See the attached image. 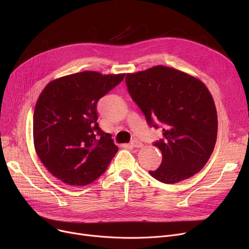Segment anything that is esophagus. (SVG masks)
Masks as SVG:
<instances>
[{"label":"esophagus","instance_id":"esophagus-1","mask_svg":"<svg viewBox=\"0 0 249 249\" xmlns=\"http://www.w3.org/2000/svg\"><path fill=\"white\" fill-rule=\"evenodd\" d=\"M130 146L135 147V148H140L143 146V143L138 140H133L131 143H130Z\"/></svg>","mask_w":249,"mask_h":249}]
</instances>
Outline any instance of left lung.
<instances>
[{"label":"left lung","instance_id":"obj_1","mask_svg":"<svg viewBox=\"0 0 249 249\" xmlns=\"http://www.w3.org/2000/svg\"><path fill=\"white\" fill-rule=\"evenodd\" d=\"M128 93L150 127L162 128L155 141L162 154L149 174L164 184L187 179L205 166L214 150L218 120L207 87L188 73L158 65L125 77Z\"/></svg>","mask_w":249,"mask_h":249}]
</instances>
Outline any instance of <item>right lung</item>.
<instances>
[{
	"instance_id": "1",
	"label": "right lung",
	"mask_w": 249,
	"mask_h": 249,
	"mask_svg": "<svg viewBox=\"0 0 249 249\" xmlns=\"http://www.w3.org/2000/svg\"><path fill=\"white\" fill-rule=\"evenodd\" d=\"M124 76L88 71L44 88L34 110L33 139L52 176L71 186H86L106 172L118 147L99 127L97 105Z\"/></svg>"
}]
</instances>
